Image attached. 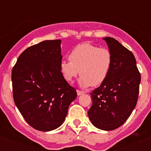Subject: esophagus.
I'll return each instance as SVG.
<instances>
[{
	"label": "esophagus",
	"instance_id": "obj_1",
	"mask_svg": "<svg viewBox=\"0 0 151 151\" xmlns=\"http://www.w3.org/2000/svg\"><path fill=\"white\" fill-rule=\"evenodd\" d=\"M84 93H85V91H83L77 90V94H78V96H79V95H82V94H83Z\"/></svg>",
	"mask_w": 151,
	"mask_h": 151
}]
</instances>
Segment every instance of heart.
Returning <instances> with one entry per match:
<instances>
[{"label": "heart", "mask_w": 151, "mask_h": 151, "mask_svg": "<svg viewBox=\"0 0 151 151\" xmlns=\"http://www.w3.org/2000/svg\"><path fill=\"white\" fill-rule=\"evenodd\" d=\"M112 62L111 52L107 48L82 43L69 52V60L61 61L60 69L66 82H73L79 73L81 87L98 86L107 78Z\"/></svg>", "instance_id": "heart-1"}]
</instances>
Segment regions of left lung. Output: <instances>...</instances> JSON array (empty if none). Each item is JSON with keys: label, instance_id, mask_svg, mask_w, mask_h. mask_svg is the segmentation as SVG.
Segmentation results:
<instances>
[{"label": "left lung", "instance_id": "1", "mask_svg": "<svg viewBox=\"0 0 151 151\" xmlns=\"http://www.w3.org/2000/svg\"><path fill=\"white\" fill-rule=\"evenodd\" d=\"M113 62L107 78L91 92L92 105L88 112L97 129L111 131L127 120L137 104L141 74L134 55L115 38H104Z\"/></svg>", "mask_w": 151, "mask_h": 151}]
</instances>
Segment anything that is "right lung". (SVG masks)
<instances>
[{
    "label": "right lung",
    "mask_w": 151,
    "mask_h": 151,
    "mask_svg": "<svg viewBox=\"0 0 151 151\" xmlns=\"http://www.w3.org/2000/svg\"><path fill=\"white\" fill-rule=\"evenodd\" d=\"M60 40H47L29 47L12 69L16 106L29 125L42 132L60 126L77 97L60 69Z\"/></svg>",
    "instance_id": "obj_1"
}]
</instances>
